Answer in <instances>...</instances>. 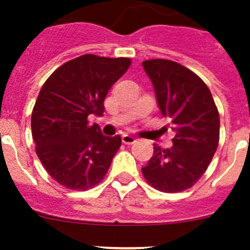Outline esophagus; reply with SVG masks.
I'll return each instance as SVG.
<instances>
[{"instance_id": "1", "label": "esophagus", "mask_w": 250, "mask_h": 250, "mask_svg": "<svg viewBox=\"0 0 250 250\" xmlns=\"http://www.w3.org/2000/svg\"><path fill=\"white\" fill-rule=\"evenodd\" d=\"M123 143L124 144H133L135 143V138L131 137V135H127V134H125V135H123Z\"/></svg>"}]
</instances>
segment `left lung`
Returning <instances> with one entry per match:
<instances>
[{"label":"left lung","mask_w":250,"mask_h":250,"mask_svg":"<svg viewBox=\"0 0 250 250\" xmlns=\"http://www.w3.org/2000/svg\"><path fill=\"white\" fill-rule=\"evenodd\" d=\"M162 115L175 131L168 149L153 146V156L142 174L164 193L184 191L211 164L220 140V115L211 90L195 73L170 60L143 61Z\"/></svg>","instance_id":"8db88e82"}]
</instances>
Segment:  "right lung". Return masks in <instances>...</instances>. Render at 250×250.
<instances>
[{"instance_id":"obj_1","label":"right lung","mask_w":250,"mask_h":250,"mask_svg":"<svg viewBox=\"0 0 250 250\" xmlns=\"http://www.w3.org/2000/svg\"><path fill=\"white\" fill-rule=\"evenodd\" d=\"M127 57L83 55L56 69L43 84L32 112V135L43 167L60 185L88 190L104 179L121 146L104 137L88 116H101L111 86L129 69Z\"/></svg>"}]
</instances>
